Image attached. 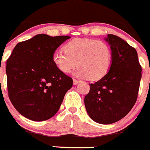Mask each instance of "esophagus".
Listing matches in <instances>:
<instances>
[{"mask_svg":"<svg viewBox=\"0 0 150 150\" xmlns=\"http://www.w3.org/2000/svg\"><path fill=\"white\" fill-rule=\"evenodd\" d=\"M80 83V81H78V80H76V79H75V78H73V84L74 85H77V84H78Z\"/></svg>","mask_w":150,"mask_h":150,"instance_id":"34e87169","label":"esophagus"}]
</instances>
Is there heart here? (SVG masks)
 Here are the masks:
<instances>
[{
  "label": "heart",
  "instance_id": "heart-1",
  "mask_svg": "<svg viewBox=\"0 0 150 150\" xmlns=\"http://www.w3.org/2000/svg\"><path fill=\"white\" fill-rule=\"evenodd\" d=\"M112 50L106 42L93 38H75L64 46V51H57L52 56L56 67L69 73L76 65L75 75L78 78L99 80L104 77L112 64Z\"/></svg>",
  "mask_w": 150,
  "mask_h": 150
}]
</instances>
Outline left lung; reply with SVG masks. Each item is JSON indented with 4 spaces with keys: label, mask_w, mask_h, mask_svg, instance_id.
<instances>
[{
    "label": "left lung",
    "mask_w": 150,
    "mask_h": 150,
    "mask_svg": "<svg viewBox=\"0 0 150 150\" xmlns=\"http://www.w3.org/2000/svg\"><path fill=\"white\" fill-rule=\"evenodd\" d=\"M112 50L110 70L99 81L90 84L85 96L86 111L101 124H111L125 117L137 102L142 66L137 50L115 35L105 39Z\"/></svg>",
    "instance_id": "8db88e82"
}]
</instances>
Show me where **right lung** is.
Listing matches in <instances>:
<instances>
[{
	"mask_svg": "<svg viewBox=\"0 0 150 150\" xmlns=\"http://www.w3.org/2000/svg\"><path fill=\"white\" fill-rule=\"evenodd\" d=\"M69 36L39 34L19 42L7 59L8 97L22 115L34 121L51 118L59 109L72 79L52 61L57 48Z\"/></svg>",
	"mask_w": 150,
	"mask_h": 150,
	"instance_id": "add662e5",
	"label": "right lung"
}]
</instances>
